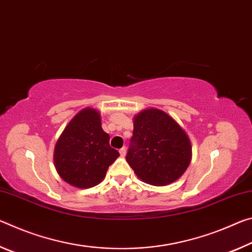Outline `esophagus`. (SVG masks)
Instances as JSON below:
<instances>
[{
    "instance_id": "obj_1",
    "label": "esophagus",
    "mask_w": 252,
    "mask_h": 252,
    "mask_svg": "<svg viewBox=\"0 0 252 252\" xmlns=\"http://www.w3.org/2000/svg\"><path fill=\"white\" fill-rule=\"evenodd\" d=\"M119 154H121L122 158H125V155H126V147L121 148V150H119Z\"/></svg>"
}]
</instances>
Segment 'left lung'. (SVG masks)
I'll return each instance as SVG.
<instances>
[{
	"label": "left lung",
	"instance_id": "obj_1",
	"mask_svg": "<svg viewBox=\"0 0 252 252\" xmlns=\"http://www.w3.org/2000/svg\"><path fill=\"white\" fill-rule=\"evenodd\" d=\"M192 146L184 129L158 108L134 117V131L126 160L139 180L155 187L175 182L187 171Z\"/></svg>",
	"mask_w": 252,
	"mask_h": 252
}]
</instances>
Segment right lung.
Instances as JSON below:
<instances>
[{
	"mask_svg": "<svg viewBox=\"0 0 252 252\" xmlns=\"http://www.w3.org/2000/svg\"><path fill=\"white\" fill-rule=\"evenodd\" d=\"M118 156L109 145V135L101 128L99 111L88 107L65 126L57 141L53 160L63 181L75 188L89 189L104 180Z\"/></svg>",
	"mask_w": 252,
	"mask_h": 252,
	"instance_id": "obj_1",
	"label": "right lung"
}]
</instances>
